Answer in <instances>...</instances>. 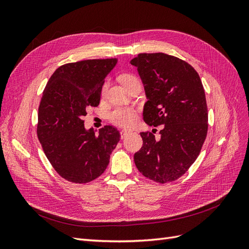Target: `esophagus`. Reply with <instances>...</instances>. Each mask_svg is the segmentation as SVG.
I'll return each mask as SVG.
<instances>
[{"mask_svg": "<svg viewBox=\"0 0 249 249\" xmlns=\"http://www.w3.org/2000/svg\"><path fill=\"white\" fill-rule=\"evenodd\" d=\"M129 134H130V131L123 130V131H120V137H122V139H124V138H125Z\"/></svg>", "mask_w": 249, "mask_h": 249, "instance_id": "obj_1", "label": "esophagus"}]
</instances>
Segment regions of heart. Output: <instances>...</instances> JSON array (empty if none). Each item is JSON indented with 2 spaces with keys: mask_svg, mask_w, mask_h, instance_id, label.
<instances>
[{
  "mask_svg": "<svg viewBox=\"0 0 249 249\" xmlns=\"http://www.w3.org/2000/svg\"><path fill=\"white\" fill-rule=\"evenodd\" d=\"M122 84L126 87L135 81H139L138 78L132 73H123L119 77ZM109 119L112 124L122 127H130L136 124L138 119L137 110L131 107H117L109 113Z\"/></svg>",
  "mask_w": 249,
  "mask_h": 249,
  "instance_id": "heart-1",
  "label": "heart"
}]
</instances>
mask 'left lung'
Here are the masks:
<instances>
[{"label": "left lung", "mask_w": 249, "mask_h": 249, "mask_svg": "<svg viewBox=\"0 0 249 249\" xmlns=\"http://www.w3.org/2000/svg\"><path fill=\"white\" fill-rule=\"evenodd\" d=\"M144 85L147 102L143 119L150 126L164 124L161 138L140 133L143 144L134 155L136 167L157 183L185 175L198 157L208 133L205 89L197 71L178 57L153 53L131 60Z\"/></svg>", "instance_id": "1"}]
</instances>
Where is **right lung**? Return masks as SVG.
<instances>
[{"mask_svg":"<svg viewBox=\"0 0 249 249\" xmlns=\"http://www.w3.org/2000/svg\"><path fill=\"white\" fill-rule=\"evenodd\" d=\"M116 58L90 59L61 65L52 74L38 107L37 137L58 175L86 184L106 170L120 138L116 127L105 125L95 135L83 117L97 107L107 74Z\"/></svg>","mask_w":249,"mask_h":249,"instance_id":"obj_1","label":"right lung"}]
</instances>
